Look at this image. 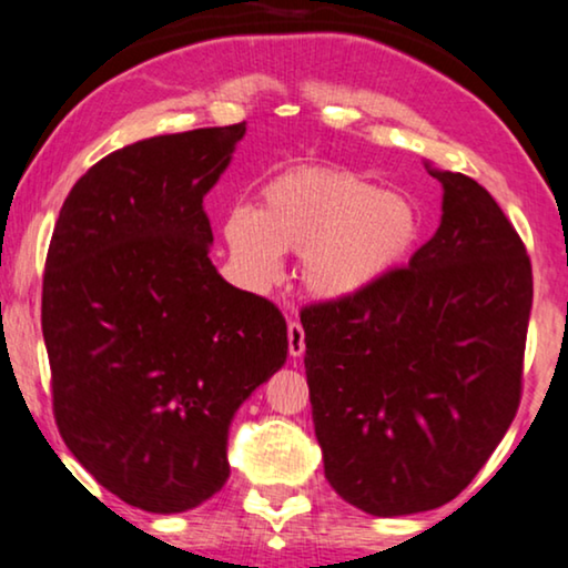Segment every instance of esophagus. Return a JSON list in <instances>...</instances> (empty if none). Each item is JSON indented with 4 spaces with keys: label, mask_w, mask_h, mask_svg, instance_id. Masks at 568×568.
<instances>
[{
    "label": "esophagus",
    "mask_w": 568,
    "mask_h": 568,
    "mask_svg": "<svg viewBox=\"0 0 568 568\" xmlns=\"http://www.w3.org/2000/svg\"><path fill=\"white\" fill-rule=\"evenodd\" d=\"M286 336H290V355L294 359L302 357V352H305V328H302V323L290 321V326H286Z\"/></svg>",
    "instance_id": "obj_1"
}]
</instances>
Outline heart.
<instances>
[{
  "mask_svg": "<svg viewBox=\"0 0 568 568\" xmlns=\"http://www.w3.org/2000/svg\"><path fill=\"white\" fill-rule=\"evenodd\" d=\"M419 237L417 205L344 169L300 166L261 190V209L234 205L224 219L232 261L253 284L274 282L282 253L302 255L315 297L371 290L407 261Z\"/></svg>",
  "mask_w": 568,
  "mask_h": 568,
  "instance_id": "obj_1",
  "label": "heart"
}]
</instances>
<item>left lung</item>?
<instances>
[{"label": "left lung", "instance_id": "left-lung-1", "mask_svg": "<svg viewBox=\"0 0 568 568\" xmlns=\"http://www.w3.org/2000/svg\"><path fill=\"white\" fill-rule=\"evenodd\" d=\"M425 166L444 185V216L409 266L300 315L326 480L373 517L459 496L521 399L525 242L473 176Z\"/></svg>", "mask_w": 568, "mask_h": 568}]
</instances>
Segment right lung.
I'll return each instance as SVG.
<instances>
[{
	"label": "right lung",
	"instance_id": "add662e5",
	"mask_svg": "<svg viewBox=\"0 0 568 568\" xmlns=\"http://www.w3.org/2000/svg\"><path fill=\"white\" fill-rule=\"evenodd\" d=\"M242 135L245 122L109 153L51 234L41 328L57 428L95 483L143 511L221 490L234 412L286 363L278 307L209 257L203 197Z\"/></svg>",
	"mask_w": 568,
	"mask_h": 568
}]
</instances>
